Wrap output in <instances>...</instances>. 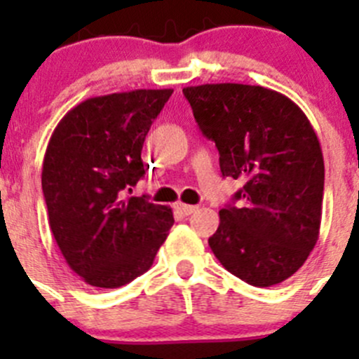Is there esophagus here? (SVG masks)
<instances>
[{"instance_id": "esophagus-1", "label": "esophagus", "mask_w": 359, "mask_h": 359, "mask_svg": "<svg viewBox=\"0 0 359 359\" xmlns=\"http://www.w3.org/2000/svg\"><path fill=\"white\" fill-rule=\"evenodd\" d=\"M175 210L180 213V215H191V213H194L198 210V206H193V205H186V203H177L175 205Z\"/></svg>"}]
</instances>
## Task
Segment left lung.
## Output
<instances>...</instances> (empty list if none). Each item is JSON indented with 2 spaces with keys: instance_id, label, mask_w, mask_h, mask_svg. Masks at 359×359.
<instances>
[{
  "instance_id": "1",
  "label": "left lung",
  "mask_w": 359,
  "mask_h": 359,
  "mask_svg": "<svg viewBox=\"0 0 359 359\" xmlns=\"http://www.w3.org/2000/svg\"><path fill=\"white\" fill-rule=\"evenodd\" d=\"M224 177L245 186L219 212L208 240L219 262L253 287H273L300 269L320 236L325 163L302 109L283 93L240 83L182 90Z\"/></svg>"
}]
</instances>
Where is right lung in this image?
I'll list each match as a JSON object with an SVG mask.
<instances>
[{
	"label": "right lung",
	"instance_id": "obj_1",
	"mask_svg": "<svg viewBox=\"0 0 359 359\" xmlns=\"http://www.w3.org/2000/svg\"><path fill=\"white\" fill-rule=\"evenodd\" d=\"M172 93L132 90L86 99L50 137L41 172L48 224L86 285L118 288L146 273L173 226L168 206L147 196L123 200L146 173L144 140Z\"/></svg>",
	"mask_w": 359,
	"mask_h": 359
}]
</instances>
